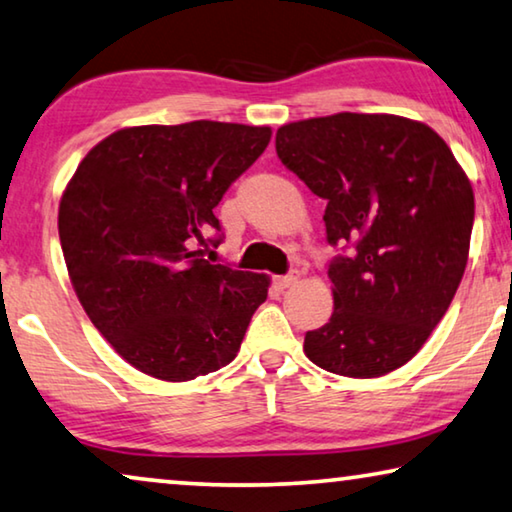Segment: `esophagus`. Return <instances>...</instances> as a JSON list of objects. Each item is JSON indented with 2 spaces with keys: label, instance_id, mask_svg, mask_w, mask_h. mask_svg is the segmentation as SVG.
<instances>
[{
  "label": "esophagus",
  "instance_id": "1",
  "mask_svg": "<svg viewBox=\"0 0 512 512\" xmlns=\"http://www.w3.org/2000/svg\"><path fill=\"white\" fill-rule=\"evenodd\" d=\"M296 280H299V276H282V278L273 280V285H276L278 289H287V287H292Z\"/></svg>",
  "mask_w": 512,
  "mask_h": 512
}]
</instances>
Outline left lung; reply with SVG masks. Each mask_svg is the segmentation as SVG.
<instances>
[{"instance_id":"left-lung-1","label":"left lung","mask_w":512,"mask_h":512,"mask_svg":"<svg viewBox=\"0 0 512 512\" xmlns=\"http://www.w3.org/2000/svg\"><path fill=\"white\" fill-rule=\"evenodd\" d=\"M276 151L326 200L333 315L305 333L322 370L372 379L402 368L446 315L467 269L474 188L430 126L338 112L278 128Z\"/></svg>"}]
</instances>
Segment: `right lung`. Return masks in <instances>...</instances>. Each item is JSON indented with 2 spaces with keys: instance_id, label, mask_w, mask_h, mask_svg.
Masks as SVG:
<instances>
[{
  "instance_id": "obj_1",
  "label": "right lung",
  "mask_w": 512,
  "mask_h": 512,
  "mask_svg": "<svg viewBox=\"0 0 512 512\" xmlns=\"http://www.w3.org/2000/svg\"><path fill=\"white\" fill-rule=\"evenodd\" d=\"M269 126L190 121L121 128L82 158L59 202V241L82 308L126 363L163 381L225 368L271 280L211 264L213 209L262 156Z\"/></svg>"
}]
</instances>
